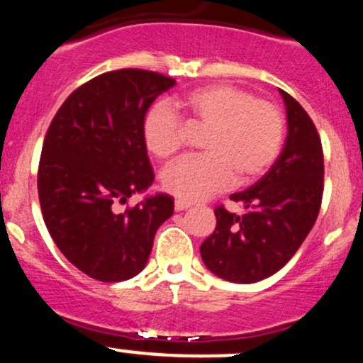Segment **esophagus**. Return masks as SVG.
I'll return each mask as SVG.
<instances>
[{
	"mask_svg": "<svg viewBox=\"0 0 363 363\" xmlns=\"http://www.w3.org/2000/svg\"><path fill=\"white\" fill-rule=\"evenodd\" d=\"M191 206H193V203H189L186 200H175V210H177V212L188 210V208H191Z\"/></svg>",
	"mask_w": 363,
	"mask_h": 363,
	"instance_id": "obj_1",
	"label": "esophagus"
}]
</instances>
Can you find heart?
<instances>
[{"label":"heart","instance_id":"b5f03b06","mask_svg":"<svg viewBox=\"0 0 363 363\" xmlns=\"http://www.w3.org/2000/svg\"><path fill=\"white\" fill-rule=\"evenodd\" d=\"M191 125L206 129L205 155L184 157L162 172V186L189 201L206 200L240 181L264 174L282 143V117L272 103L230 84H212L175 99ZM186 130L167 105H155L143 122L146 148L157 158H170L184 145Z\"/></svg>","mask_w":363,"mask_h":363}]
</instances>
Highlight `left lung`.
<instances>
[{
    "label": "left lung",
    "instance_id": "left-lung-1",
    "mask_svg": "<svg viewBox=\"0 0 363 363\" xmlns=\"http://www.w3.org/2000/svg\"><path fill=\"white\" fill-rule=\"evenodd\" d=\"M286 105L288 136L270 170L252 188L230 194L245 215L215 208L217 227L201 242L210 272L252 284L281 270L298 252L317 220L324 191V155L318 133L303 106L279 89Z\"/></svg>",
    "mask_w": 363,
    "mask_h": 363
}]
</instances>
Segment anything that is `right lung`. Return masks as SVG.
<instances>
[{"label":"right lung","mask_w":363,"mask_h":363,"mask_svg":"<svg viewBox=\"0 0 363 363\" xmlns=\"http://www.w3.org/2000/svg\"><path fill=\"white\" fill-rule=\"evenodd\" d=\"M172 86L158 72H106L77 87L50 123L38 172L43 218L67 260L96 281L138 276L174 213L165 193L122 213L113 208L153 184L143 122Z\"/></svg>","instance_id":"1"}]
</instances>
